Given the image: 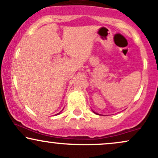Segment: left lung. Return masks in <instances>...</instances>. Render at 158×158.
<instances>
[{"instance_id": "obj_1", "label": "left lung", "mask_w": 158, "mask_h": 158, "mask_svg": "<svg viewBox=\"0 0 158 158\" xmlns=\"http://www.w3.org/2000/svg\"><path fill=\"white\" fill-rule=\"evenodd\" d=\"M93 112H94V113H95V114H97V115H98V113H97V112H94V111H93Z\"/></svg>"}]
</instances>
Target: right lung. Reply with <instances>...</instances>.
<instances>
[{"label": "right lung", "mask_w": 158, "mask_h": 158, "mask_svg": "<svg viewBox=\"0 0 158 158\" xmlns=\"http://www.w3.org/2000/svg\"><path fill=\"white\" fill-rule=\"evenodd\" d=\"M58 114H59V113H58Z\"/></svg>", "instance_id": "right-lung-1"}]
</instances>
